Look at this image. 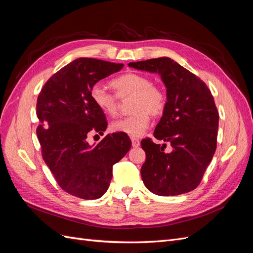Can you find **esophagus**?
Listing matches in <instances>:
<instances>
[{"label": "esophagus", "mask_w": 253, "mask_h": 253, "mask_svg": "<svg viewBox=\"0 0 253 253\" xmlns=\"http://www.w3.org/2000/svg\"><path fill=\"white\" fill-rule=\"evenodd\" d=\"M131 140H132V145L134 148H137L140 145V140L138 138H135V137H133V138H131Z\"/></svg>", "instance_id": "obj_1"}]
</instances>
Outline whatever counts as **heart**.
I'll return each instance as SVG.
<instances>
[{
  "instance_id": "heart-1",
  "label": "heart",
  "mask_w": 253,
  "mask_h": 253,
  "mask_svg": "<svg viewBox=\"0 0 253 253\" xmlns=\"http://www.w3.org/2000/svg\"><path fill=\"white\" fill-rule=\"evenodd\" d=\"M111 85L116 90L114 95L102 84L97 83L90 89V99L106 116H115L119 110L118 98L132 97L129 116L115 120L111 125L114 132L124 133L131 137L141 136L150 125V115L157 117L162 115L167 105L165 91L153 85L147 76L137 73H126L111 81Z\"/></svg>"
}]
</instances>
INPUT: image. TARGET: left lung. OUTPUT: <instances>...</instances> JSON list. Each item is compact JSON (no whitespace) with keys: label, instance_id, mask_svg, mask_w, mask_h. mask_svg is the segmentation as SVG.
I'll list each match as a JSON object with an SVG mask.
<instances>
[{"label":"left lung","instance_id":"8db88e82","mask_svg":"<svg viewBox=\"0 0 253 253\" xmlns=\"http://www.w3.org/2000/svg\"><path fill=\"white\" fill-rule=\"evenodd\" d=\"M129 67L157 73L167 87V105L154 137L171 144L141 141L145 163L144 186L160 196H174L194 190L216 150L218 112L210 89L200 78L174 60L163 57L128 63Z\"/></svg>","mask_w":253,"mask_h":253}]
</instances>
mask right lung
Here are the masks:
<instances>
[{"label": "right lung", "instance_id": "add662e5", "mask_svg": "<svg viewBox=\"0 0 253 253\" xmlns=\"http://www.w3.org/2000/svg\"><path fill=\"white\" fill-rule=\"evenodd\" d=\"M121 63L79 58L61 68L44 84L37 100V128L42 157L65 192L97 200L109 189L113 166L131 149L122 134H109L90 145L91 133L103 134L108 121L90 99V89Z\"/></svg>", "mask_w": 253, "mask_h": 253}]
</instances>
